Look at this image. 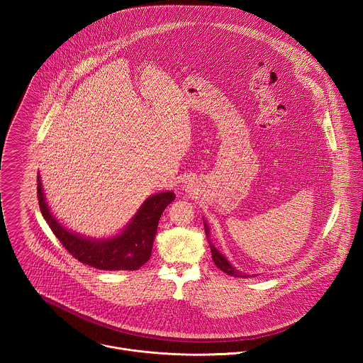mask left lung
Listing matches in <instances>:
<instances>
[{
  "mask_svg": "<svg viewBox=\"0 0 363 363\" xmlns=\"http://www.w3.org/2000/svg\"><path fill=\"white\" fill-rule=\"evenodd\" d=\"M203 227H205V234H206V237L210 235V228H208V224H206L205 221H203ZM210 242V241H208ZM210 248H211V254H213V260H214V264L220 269V270H223L224 273H227V274H230V276H234V277H248V274H245V273H240L238 270H235L231 264H230V262L227 260V258L210 242Z\"/></svg>",
  "mask_w": 363,
  "mask_h": 363,
  "instance_id": "obj_1",
  "label": "left lung"
}]
</instances>
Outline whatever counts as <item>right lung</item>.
Listing matches in <instances>:
<instances>
[{
  "label": "right lung",
  "mask_w": 363,
  "mask_h": 363,
  "mask_svg": "<svg viewBox=\"0 0 363 363\" xmlns=\"http://www.w3.org/2000/svg\"><path fill=\"white\" fill-rule=\"evenodd\" d=\"M37 196L44 220L66 250L79 262L99 270H138L150 257L158 221L167 206L175 199L172 191L153 194L143 201L130 221L113 237L91 238L74 233L59 223L50 211L40 175Z\"/></svg>",
  "instance_id": "obj_1"
}]
</instances>
